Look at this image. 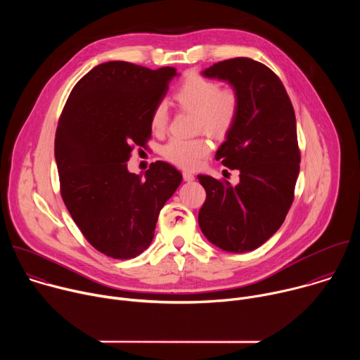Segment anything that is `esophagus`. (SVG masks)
<instances>
[{"label":"esophagus","instance_id":"obj_1","mask_svg":"<svg viewBox=\"0 0 360 360\" xmlns=\"http://www.w3.org/2000/svg\"><path fill=\"white\" fill-rule=\"evenodd\" d=\"M182 175H184V179H185L186 182H192V181L195 179V176H193L189 171H184V172H182Z\"/></svg>","mask_w":360,"mask_h":360}]
</instances>
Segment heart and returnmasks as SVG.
I'll return each mask as SVG.
<instances>
[{"label":"heart","mask_w":360,"mask_h":360,"mask_svg":"<svg viewBox=\"0 0 360 360\" xmlns=\"http://www.w3.org/2000/svg\"><path fill=\"white\" fill-rule=\"evenodd\" d=\"M174 98L181 108L196 114V129L222 138L235 125L240 102L233 89L221 86L205 77L188 75L174 92ZM168 124V107L158 102L150 114V128L162 132ZM211 145L205 138L182 139L172 138L162 148V155L176 167L192 169L208 155Z\"/></svg>","instance_id":"b5f03b06"}]
</instances>
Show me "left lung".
Segmentation results:
<instances>
[{
	"label": "left lung",
	"mask_w": 360,
	"mask_h": 360,
	"mask_svg": "<svg viewBox=\"0 0 360 360\" xmlns=\"http://www.w3.org/2000/svg\"><path fill=\"white\" fill-rule=\"evenodd\" d=\"M202 75L228 81L239 96L238 120L215 155L239 171V184L198 175L207 191L198 222L215 246L249 252L281 228L293 202L300 164L295 111L279 77L258 61L225 60Z\"/></svg>",
	"instance_id": "8db88e82"
}]
</instances>
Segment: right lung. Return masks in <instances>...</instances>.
<instances>
[{
	"label": "right lung",
	"instance_id": "add662e5",
	"mask_svg": "<svg viewBox=\"0 0 360 360\" xmlns=\"http://www.w3.org/2000/svg\"><path fill=\"white\" fill-rule=\"evenodd\" d=\"M178 75L125 61L99 64L72 88L56 134L61 196L85 239L114 259L152 242L158 215L182 182L164 161L145 176L128 172L134 145L146 146L150 114Z\"/></svg>",
	"mask_w": 360,
	"mask_h": 360
}]
</instances>
